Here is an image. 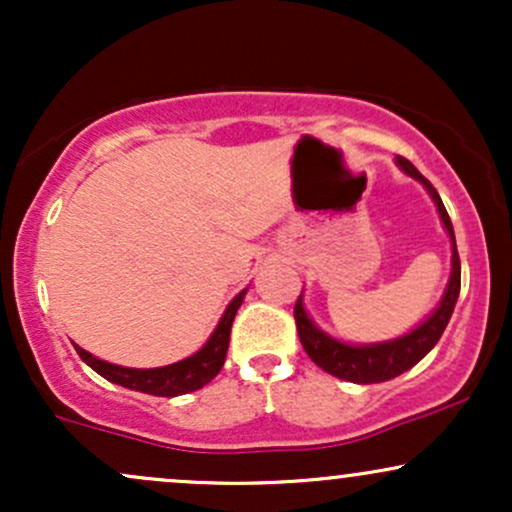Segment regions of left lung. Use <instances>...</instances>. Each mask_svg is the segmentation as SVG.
<instances>
[{
  "label": "left lung",
  "instance_id": "obj_1",
  "mask_svg": "<svg viewBox=\"0 0 512 512\" xmlns=\"http://www.w3.org/2000/svg\"><path fill=\"white\" fill-rule=\"evenodd\" d=\"M395 161L397 166L409 175V178L419 180L421 185L426 187V192L431 195L433 202H436L440 221H443L445 231H448L450 236L452 269H450V281L448 286H445V293L443 298H440L438 308L411 332L402 334V337L397 339H390V342H378V344H346L330 337L327 332H322L320 327L310 320L308 313H305L303 293L298 296L296 308H293L298 337H301V344L305 354L310 356V361L317 363L322 370H327V373L334 375V378L349 380V383H358V385L385 383V380H392L397 378V375H402L404 370L414 368L416 363H419L421 358H424L428 351L438 344L440 334L445 332L452 310H455L457 296H460V255H457L455 231H452V221L448 211L443 207V199H440L436 187H433L431 182L419 173V170L411 166L407 158L397 156Z\"/></svg>",
  "mask_w": 512,
  "mask_h": 512
}]
</instances>
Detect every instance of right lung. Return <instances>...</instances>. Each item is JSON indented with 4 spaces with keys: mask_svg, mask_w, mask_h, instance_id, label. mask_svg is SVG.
<instances>
[{
    "mask_svg": "<svg viewBox=\"0 0 512 512\" xmlns=\"http://www.w3.org/2000/svg\"><path fill=\"white\" fill-rule=\"evenodd\" d=\"M245 293H248V289L240 291L238 296L228 303L226 313L221 315L216 330L211 332L207 344H204L197 354L182 358L178 363H170V366L125 368V366H115V363L101 361V358L88 354L86 349H81V346L76 344L74 349L76 354L81 356V361L88 363V366L96 370L98 375H103L105 380H110V383L129 387V390L146 392V395H156V397L187 395V392H195L199 387L211 383L223 368V361H226V351H228V339H231L233 317H236Z\"/></svg>",
    "mask_w": 512,
    "mask_h": 512,
    "instance_id": "add662e5",
    "label": "right lung"
}]
</instances>
